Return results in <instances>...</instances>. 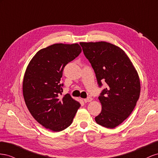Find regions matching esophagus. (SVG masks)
<instances>
[{
    "label": "esophagus",
    "mask_w": 158,
    "mask_h": 158,
    "mask_svg": "<svg viewBox=\"0 0 158 158\" xmlns=\"http://www.w3.org/2000/svg\"><path fill=\"white\" fill-rule=\"evenodd\" d=\"M92 101V98L91 97H87V98H85L84 99V102H91Z\"/></svg>",
    "instance_id": "34e87169"
}]
</instances>
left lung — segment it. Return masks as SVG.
I'll return each mask as SVG.
<instances>
[{"label":"left lung","mask_w":158,"mask_h":158,"mask_svg":"<svg viewBox=\"0 0 158 158\" xmlns=\"http://www.w3.org/2000/svg\"><path fill=\"white\" fill-rule=\"evenodd\" d=\"M84 55L91 63L99 87L105 81L98 100L102 105L95 117L97 124L114 128L132 113L140 93L138 72L125 52L109 42H81Z\"/></svg>","instance_id":"obj_1"}]
</instances>
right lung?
I'll return each instance as SVG.
<instances>
[{
	"label": "right lung",
	"instance_id": "obj_1",
	"mask_svg": "<svg viewBox=\"0 0 158 158\" xmlns=\"http://www.w3.org/2000/svg\"><path fill=\"white\" fill-rule=\"evenodd\" d=\"M81 52L78 44H55L38 51L27 67L22 85L25 103L44 127L60 132L71 124L80 103L69 94L61 97L63 70Z\"/></svg>",
	"mask_w": 158,
	"mask_h": 158
}]
</instances>
